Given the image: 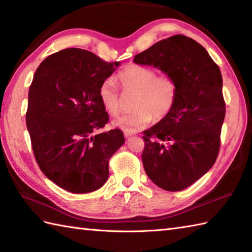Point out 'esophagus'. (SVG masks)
Segmentation results:
<instances>
[{"instance_id":"esophagus-1","label":"esophagus","mask_w":252,"mask_h":252,"mask_svg":"<svg viewBox=\"0 0 252 252\" xmlns=\"http://www.w3.org/2000/svg\"><path fill=\"white\" fill-rule=\"evenodd\" d=\"M132 135H134V133H132V132H127V131H125V136H126V137H130V136H132Z\"/></svg>"}]
</instances>
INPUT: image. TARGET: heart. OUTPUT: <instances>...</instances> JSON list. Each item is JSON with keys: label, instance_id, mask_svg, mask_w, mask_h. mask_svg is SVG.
<instances>
[{"label": "heart", "instance_id": "obj_1", "mask_svg": "<svg viewBox=\"0 0 252 252\" xmlns=\"http://www.w3.org/2000/svg\"><path fill=\"white\" fill-rule=\"evenodd\" d=\"M117 81L125 94H134L131 114L118 118L114 125L134 133L149 125L152 119L161 120L174 108L179 84L172 74H157L153 68L131 63L117 74ZM98 96L101 105L111 116L121 112V94L112 79L100 84Z\"/></svg>", "mask_w": 252, "mask_h": 252}]
</instances>
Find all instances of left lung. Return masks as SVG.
<instances>
[{
    "mask_svg": "<svg viewBox=\"0 0 252 252\" xmlns=\"http://www.w3.org/2000/svg\"><path fill=\"white\" fill-rule=\"evenodd\" d=\"M134 63L172 74L179 84L174 108L144 131V169L169 191L185 189L215 164L225 117L222 74L205 47L176 34L135 55Z\"/></svg>",
    "mask_w": 252,
    "mask_h": 252,
    "instance_id": "obj_1",
    "label": "left lung"
}]
</instances>
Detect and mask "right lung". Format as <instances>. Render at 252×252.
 <instances>
[{
  "instance_id": "right-lung-1",
  "label": "right lung",
  "mask_w": 252,
  "mask_h": 252,
  "mask_svg": "<svg viewBox=\"0 0 252 252\" xmlns=\"http://www.w3.org/2000/svg\"><path fill=\"white\" fill-rule=\"evenodd\" d=\"M119 63L66 49L40 63L30 85L26 122L35 160L47 179L73 194L100 189L125 143L119 129L94 134L109 121L99 87Z\"/></svg>"
}]
</instances>
